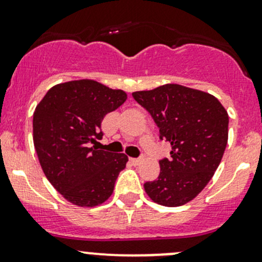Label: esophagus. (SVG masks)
Wrapping results in <instances>:
<instances>
[{"label":"esophagus","instance_id":"34e87169","mask_svg":"<svg viewBox=\"0 0 262 262\" xmlns=\"http://www.w3.org/2000/svg\"><path fill=\"white\" fill-rule=\"evenodd\" d=\"M129 161L132 162V164H134V166H137V164H139L140 162L143 161V158H129Z\"/></svg>","mask_w":262,"mask_h":262}]
</instances>
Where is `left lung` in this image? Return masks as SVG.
Instances as JSON below:
<instances>
[{
  "label": "left lung",
  "instance_id": "obj_1",
  "mask_svg": "<svg viewBox=\"0 0 262 262\" xmlns=\"http://www.w3.org/2000/svg\"><path fill=\"white\" fill-rule=\"evenodd\" d=\"M133 98L152 115L159 138L170 143V158L159 161L161 172L144 189L156 203L177 207L207 186L224 156L228 138V114L208 93L166 84Z\"/></svg>",
  "mask_w": 262,
  "mask_h": 262
}]
</instances>
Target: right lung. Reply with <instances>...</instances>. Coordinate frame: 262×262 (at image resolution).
<instances>
[{"mask_svg":"<svg viewBox=\"0 0 262 262\" xmlns=\"http://www.w3.org/2000/svg\"><path fill=\"white\" fill-rule=\"evenodd\" d=\"M126 100L123 90L94 80L52 86L34 113V144L41 168L69 202L94 207L112 196L128 157L98 149L104 117Z\"/></svg>","mask_w":262,"mask_h":262,"instance_id":"1","label":"right lung"}]
</instances>
